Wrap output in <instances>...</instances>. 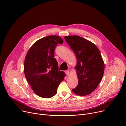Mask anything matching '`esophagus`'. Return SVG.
<instances>
[{
	"instance_id": "obj_1",
	"label": "esophagus",
	"mask_w": 126,
	"mask_h": 126,
	"mask_svg": "<svg viewBox=\"0 0 126 126\" xmlns=\"http://www.w3.org/2000/svg\"><path fill=\"white\" fill-rule=\"evenodd\" d=\"M65 74L67 76H69L70 75V72L68 70H66L65 71Z\"/></svg>"
}]
</instances>
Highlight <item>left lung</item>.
<instances>
[{
    "label": "left lung",
    "instance_id": "1",
    "mask_svg": "<svg viewBox=\"0 0 126 126\" xmlns=\"http://www.w3.org/2000/svg\"><path fill=\"white\" fill-rule=\"evenodd\" d=\"M64 39L77 59L78 84L72 90L80 96L89 94L96 88L104 75L105 65L100 51L93 43L80 36H65Z\"/></svg>",
    "mask_w": 126,
    "mask_h": 126
}]
</instances>
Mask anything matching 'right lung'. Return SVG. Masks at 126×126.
I'll return each instance as SVG.
<instances>
[{
    "instance_id": "1",
    "label": "right lung",
    "mask_w": 126,
    "mask_h": 126,
    "mask_svg": "<svg viewBox=\"0 0 126 126\" xmlns=\"http://www.w3.org/2000/svg\"><path fill=\"white\" fill-rule=\"evenodd\" d=\"M58 36H48L38 40L29 50L24 63V72L28 82L35 93L43 98H50L57 92L65 74L59 70L54 58L58 44H63Z\"/></svg>"
}]
</instances>
